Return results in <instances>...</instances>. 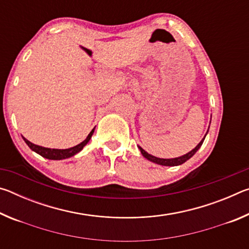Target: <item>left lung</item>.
I'll return each mask as SVG.
<instances>
[{"mask_svg":"<svg viewBox=\"0 0 249 249\" xmlns=\"http://www.w3.org/2000/svg\"><path fill=\"white\" fill-rule=\"evenodd\" d=\"M210 123H211V122H210ZM208 132H209V129H208ZM208 132H206V134H208ZM206 134H205V136H206ZM205 136H204L203 138H202L201 142H200L199 144H197L192 150H190V151H189V153H187L185 155H182V156H180V157H176V158H169V159H168V158H158V157H155V156L148 154L146 150L142 149L141 146H137V147H138V149L141 150L142 155L144 156V157H145L147 160H149V161L157 163V165H160V166H171V167H174V166L182 165L183 162H185V161H187V160L190 159V158L192 157V156L195 155V154L196 153V151L200 149V147L202 146V144H203V142H204V140H205Z\"/></svg>","mask_w":249,"mask_h":249,"instance_id":"1","label":"left lung"}]
</instances>
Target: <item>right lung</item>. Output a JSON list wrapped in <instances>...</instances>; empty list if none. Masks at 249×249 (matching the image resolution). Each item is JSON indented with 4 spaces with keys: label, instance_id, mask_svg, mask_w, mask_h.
<instances>
[{
    "label": "right lung",
    "instance_id": "right-lung-1",
    "mask_svg": "<svg viewBox=\"0 0 249 249\" xmlns=\"http://www.w3.org/2000/svg\"><path fill=\"white\" fill-rule=\"evenodd\" d=\"M94 128L91 130L90 134L88 135L86 140H84L82 142H80V144H78L77 146H73V147H71V148H67V149L48 148V147H43V146L33 144L32 142H29L25 137H23V140L28 145L29 148H31L33 151H35L36 154L40 155L41 157L47 158V159H50V160H62V159H67V158L72 157V156L80 153V151L83 149V147L86 146L88 142H89V141L91 140L92 135H93V133H94Z\"/></svg>",
    "mask_w": 249,
    "mask_h": 249
}]
</instances>
